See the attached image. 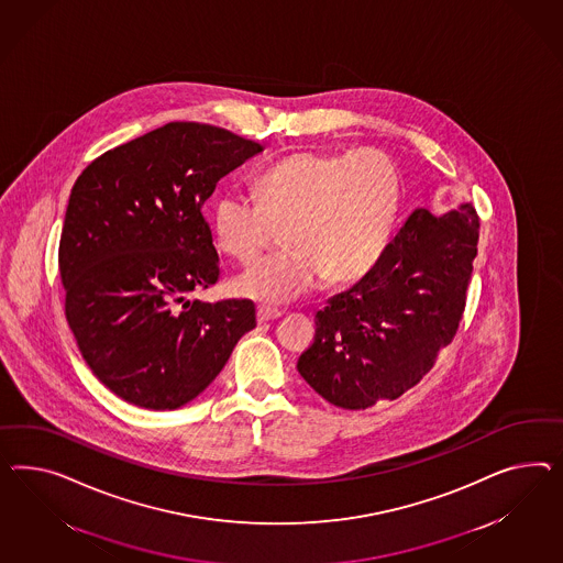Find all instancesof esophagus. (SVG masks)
<instances>
[{
    "label": "esophagus",
    "mask_w": 563,
    "mask_h": 563,
    "mask_svg": "<svg viewBox=\"0 0 563 563\" xmlns=\"http://www.w3.org/2000/svg\"><path fill=\"white\" fill-rule=\"evenodd\" d=\"M258 321L260 323H264V321L276 320V318H280L283 316V311H278V309H271V307H258Z\"/></svg>",
    "instance_id": "1"
}]
</instances>
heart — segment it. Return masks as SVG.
<instances>
[{
	"label": "heart",
	"mask_w": 563,
	"mask_h": 563,
	"mask_svg": "<svg viewBox=\"0 0 563 563\" xmlns=\"http://www.w3.org/2000/svg\"><path fill=\"white\" fill-rule=\"evenodd\" d=\"M258 192L260 200L242 190L217 198L214 243L247 262L285 228L287 250L252 262L233 289L262 303H287L321 278L344 287L377 264L396 225L399 174L377 150L292 153L262 174Z\"/></svg>",
	"instance_id": "1"
}]
</instances>
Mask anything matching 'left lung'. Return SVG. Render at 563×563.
<instances>
[{"mask_svg": "<svg viewBox=\"0 0 563 563\" xmlns=\"http://www.w3.org/2000/svg\"><path fill=\"white\" fill-rule=\"evenodd\" d=\"M479 217L416 209L377 264L316 316V340L297 368L323 399L365 410L406 394L451 344L465 309Z\"/></svg>", "mask_w": 563, "mask_h": 563, "instance_id": "1", "label": "left lung"}]
</instances>
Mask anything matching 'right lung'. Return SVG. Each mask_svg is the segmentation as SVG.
<instances>
[{
	"label": "right lung",
	"mask_w": 563,
	"mask_h": 563,
	"mask_svg": "<svg viewBox=\"0 0 563 563\" xmlns=\"http://www.w3.org/2000/svg\"><path fill=\"white\" fill-rule=\"evenodd\" d=\"M260 152L213 124L167 122L102 153L74 184L59 242L65 316L91 373L124 401H192L256 328L247 299L188 295L221 273L202 205Z\"/></svg>",
	"instance_id": "right-lung-1"
}]
</instances>
